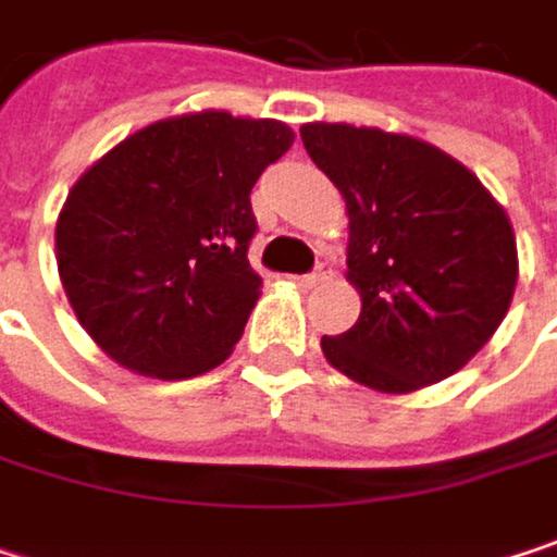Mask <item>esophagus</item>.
<instances>
[{
  "mask_svg": "<svg viewBox=\"0 0 557 557\" xmlns=\"http://www.w3.org/2000/svg\"><path fill=\"white\" fill-rule=\"evenodd\" d=\"M335 274V268H332V261H319L306 277H302V286H315V283H325V280H332Z\"/></svg>",
  "mask_w": 557,
  "mask_h": 557,
  "instance_id": "esophagus-1",
  "label": "esophagus"
}]
</instances>
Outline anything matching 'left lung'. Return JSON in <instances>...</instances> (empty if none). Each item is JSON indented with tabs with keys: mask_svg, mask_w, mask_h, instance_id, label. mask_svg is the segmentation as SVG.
<instances>
[{
	"mask_svg": "<svg viewBox=\"0 0 557 557\" xmlns=\"http://www.w3.org/2000/svg\"><path fill=\"white\" fill-rule=\"evenodd\" d=\"M306 154L348 206V280L361 315L322 351L381 393L438 384L497 332L516 289V238L497 199L445 151L381 128L312 122Z\"/></svg>",
	"mask_w": 557,
	"mask_h": 557,
	"instance_id": "1",
	"label": "left lung"
}]
</instances>
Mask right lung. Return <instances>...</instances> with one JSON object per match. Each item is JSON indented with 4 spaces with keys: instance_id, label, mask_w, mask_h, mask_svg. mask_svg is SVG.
Listing matches in <instances>:
<instances>
[{
    "instance_id": "obj_1",
    "label": "right lung",
    "mask_w": 557,
    "mask_h": 557,
    "mask_svg": "<svg viewBox=\"0 0 557 557\" xmlns=\"http://www.w3.org/2000/svg\"><path fill=\"white\" fill-rule=\"evenodd\" d=\"M289 145L277 119L196 112L135 132L76 180L57 271L112 361L180 381L232 355L261 296L251 189Z\"/></svg>"
}]
</instances>
